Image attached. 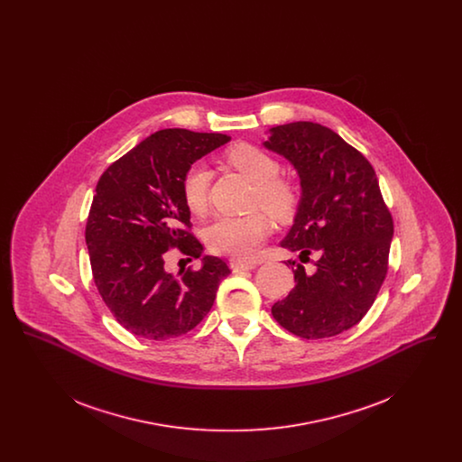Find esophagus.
Here are the masks:
<instances>
[{
  "label": "esophagus",
  "instance_id": "1",
  "mask_svg": "<svg viewBox=\"0 0 462 462\" xmlns=\"http://www.w3.org/2000/svg\"><path fill=\"white\" fill-rule=\"evenodd\" d=\"M256 262H232L230 266L234 272H244V270H253L256 266Z\"/></svg>",
  "mask_w": 462,
  "mask_h": 462
}]
</instances>
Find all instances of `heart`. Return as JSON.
Here are the masks:
<instances>
[{
    "instance_id": "obj_1",
    "label": "heart",
    "mask_w": 462,
    "mask_h": 462,
    "mask_svg": "<svg viewBox=\"0 0 462 462\" xmlns=\"http://www.w3.org/2000/svg\"><path fill=\"white\" fill-rule=\"evenodd\" d=\"M232 168L254 183L253 204L262 206L277 220H286L294 215L300 190L298 185L281 173V162L258 145L241 143L226 152ZM211 171L204 162H192L181 178V198L192 213L200 215L208 206V190ZM270 232V221L262 211L244 217H218L213 221L204 237L209 249L217 254L247 260L258 254Z\"/></svg>"
}]
</instances>
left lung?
Masks as SVG:
<instances>
[{
  "label": "left lung",
  "mask_w": 462,
  "mask_h": 462,
  "mask_svg": "<svg viewBox=\"0 0 462 462\" xmlns=\"http://www.w3.org/2000/svg\"><path fill=\"white\" fill-rule=\"evenodd\" d=\"M270 133L264 147L291 161L301 180L294 225L281 245L298 251L301 263L318 258L313 273L287 262L294 266V289L272 315L300 337H330L373 307L388 273L393 218L373 164L337 133L310 121Z\"/></svg>",
  "instance_id": "obj_1"
}]
</instances>
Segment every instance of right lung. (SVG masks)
Returning a JSON list of instances; mask_svg holds the SVG:
<instances>
[{"instance_id":"add662e5","label":"right lung","mask_w":462,"mask_h":462,"mask_svg":"<svg viewBox=\"0 0 462 462\" xmlns=\"http://www.w3.org/2000/svg\"><path fill=\"white\" fill-rule=\"evenodd\" d=\"M228 140L221 133L161 130L112 162L97 183L85 232L91 273L114 319L134 336L164 341L194 329L230 273L217 256L176 277L164 270L170 249L202 254L181 178Z\"/></svg>"}]
</instances>
